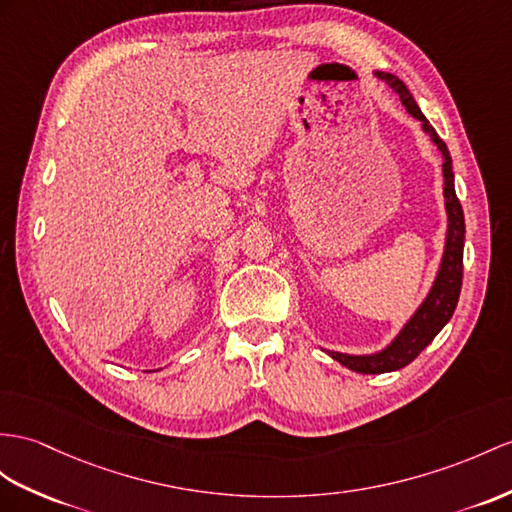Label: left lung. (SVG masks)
I'll use <instances>...</instances> for the list:
<instances>
[{
	"instance_id": "8db88e82",
	"label": "left lung",
	"mask_w": 512,
	"mask_h": 512,
	"mask_svg": "<svg viewBox=\"0 0 512 512\" xmlns=\"http://www.w3.org/2000/svg\"><path fill=\"white\" fill-rule=\"evenodd\" d=\"M376 78H380L384 84H389L393 93L400 95V102L408 110L410 117L421 121V128L430 136V141L439 149L443 156V197H445V213H447V232H445V245L439 269H436L434 282L430 286L428 295L423 297V302L417 306V310L410 319L404 323L402 330L397 332L389 345H384L382 350L373 354H343L328 350V356H332L336 363L352 369L356 373H389L406 367L408 363L426 350L432 343V339L439 334L445 323L452 319L460 286H463V247H465V215L454 189V171H452V156L447 152V145L439 139V134L434 132L430 121L423 117L417 102L406 89V84L386 71H373Z\"/></svg>"
}]
</instances>
